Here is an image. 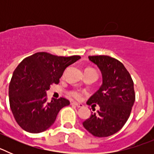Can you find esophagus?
<instances>
[{
  "mask_svg": "<svg viewBox=\"0 0 154 154\" xmlns=\"http://www.w3.org/2000/svg\"><path fill=\"white\" fill-rule=\"evenodd\" d=\"M72 105L75 106L77 108H82V107H83V105L82 104V103H76V102H72Z\"/></svg>",
  "mask_w": 154,
  "mask_h": 154,
  "instance_id": "34e87169",
  "label": "esophagus"
}]
</instances>
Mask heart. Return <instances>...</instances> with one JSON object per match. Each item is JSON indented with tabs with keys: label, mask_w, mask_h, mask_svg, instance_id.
<instances>
[{
	"label": "heart",
	"mask_w": 154,
	"mask_h": 154,
	"mask_svg": "<svg viewBox=\"0 0 154 154\" xmlns=\"http://www.w3.org/2000/svg\"><path fill=\"white\" fill-rule=\"evenodd\" d=\"M89 69V70H92V69ZM71 95H72V96L74 98H75V99H79L80 96H81V94H80L79 92H77V91H74V92H71Z\"/></svg>",
	"instance_id": "heart-1"
}]
</instances>
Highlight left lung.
<instances>
[{"label":"left lung","mask_w":154,"mask_h":154,"mask_svg":"<svg viewBox=\"0 0 154 154\" xmlns=\"http://www.w3.org/2000/svg\"><path fill=\"white\" fill-rule=\"evenodd\" d=\"M89 59L101 72L103 84L86 103L98 104L100 109L91 112L82 125L95 137H109L121 130L130 117L135 102L133 82L117 59L107 55L89 56Z\"/></svg>","instance_id":"1"}]
</instances>
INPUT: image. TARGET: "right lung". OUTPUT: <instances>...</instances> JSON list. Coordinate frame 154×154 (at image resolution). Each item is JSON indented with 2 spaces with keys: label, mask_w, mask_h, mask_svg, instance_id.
Masks as SVG:
<instances>
[{
  "label": "right lung",
  "mask_w": 154,
  "mask_h": 154,
  "mask_svg": "<svg viewBox=\"0 0 154 154\" xmlns=\"http://www.w3.org/2000/svg\"><path fill=\"white\" fill-rule=\"evenodd\" d=\"M37 52L17 65L9 85L10 107L17 124L28 133L45 131L55 123L58 112L69 106L65 98L47 102V91L58 84L66 68L80 59Z\"/></svg>",
  "instance_id": "add662e5"
}]
</instances>
